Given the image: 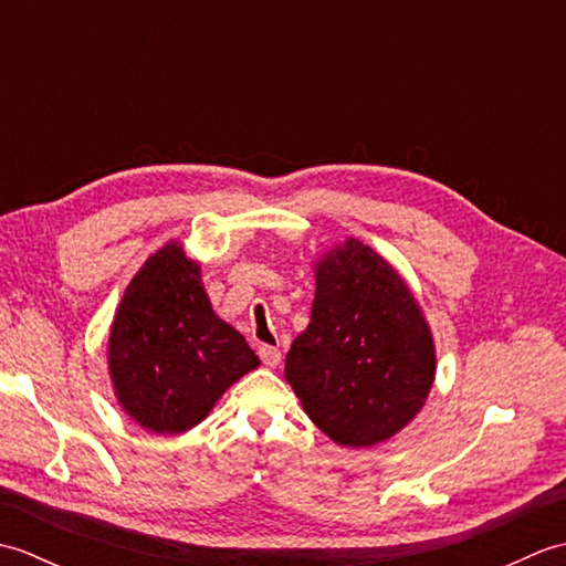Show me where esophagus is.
Segmentation results:
<instances>
[{
  "instance_id": "34e87169",
  "label": "esophagus",
  "mask_w": 566,
  "mask_h": 566,
  "mask_svg": "<svg viewBox=\"0 0 566 566\" xmlns=\"http://www.w3.org/2000/svg\"><path fill=\"white\" fill-rule=\"evenodd\" d=\"M260 357H262V363L268 365V367H272V369L282 363V353L276 350V347H272V345H262L260 347Z\"/></svg>"
}]
</instances>
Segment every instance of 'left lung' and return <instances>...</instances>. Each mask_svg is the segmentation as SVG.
<instances>
[{
    "label": "left lung",
    "instance_id": "8db88e82",
    "mask_svg": "<svg viewBox=\"0 0 566 566\" xmlns=\"http://www.w3.org/2000/svg\"><path fill=\"white\" fill-rule=\"evenodd\" d=\"M311 323L286 353L284 377L306 416L345 448L394 438L436 381V343L403 276L363 240L316 260Z\"/></svg>",
    "mask_w": 566,
    "mask_h": 566
}]
</instances>
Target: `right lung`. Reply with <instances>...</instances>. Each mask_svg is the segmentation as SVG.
<instances>
[{
	"label": "right lung",
	"instance_id": "obj_1",
	"mask_svg": "<svg viewBox=\"0 0 566 566\" xmlns=\"http://www.w3.org/2000/svg\"><path fill=\"white\" fill-rule=\"evenodd\" d=\"M106 359L118 403L158 436L199 426L231 384L260 367L243 335L216 316L201 264L177 240L128 282Z\"/></svg>",
	"mask_w": 566,
	"mask_h": 566
}]
</instances>
